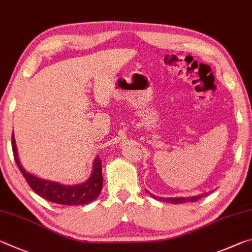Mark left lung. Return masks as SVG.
Instances as JSON below:
<instances>
[{
	"label": "left lung",
	"instance_id": "8db88e82",
	"mask_svg": "<svg viewBox=\"0 0 252 252\" xmlns=\"http://www.w3.org/2000/svg\"><path fill=\"white\" fill-rule=\"evenodd\" d=\"M146 192H148L149 195H151L154 199H157V200H160V201H165V202H171V204H185V202H195L197 200H199L200 198H202L204 196H206L207 193H201V195H198V196H193V197H176V198H160V197H156L155 195H153V193H151L149 191L146 190Z\"/></svg>",
	"mask_w": 252,
	"mask_h": 252
}]
</instances>
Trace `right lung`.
<instances>
[{"label": "right lung", "mask_w": 252, "mask_h": 252, "mask_svg": "<svg viewBox=\"0 0 252 252\" xmlns=\"http://www.w3.org/2000/svg\"><path fill=\"white\" fill-rule=\"evenodd\" d=\"M12 149L16 165L21 170V173L23 174L25 180L30 185V187L32 188V190L36 192L38 196L44 198V199L60 205H87L94 201L101 191L103 175H101V161L99 159V156H96L94 161H93V171L91 177L85 183L69 186V185H62L60 183L51 182V180L38 178L35 175L28 173L20 162L14 135H12Z\"/></svg>", "instance_id": "obj_1"}]
</instances>
